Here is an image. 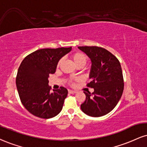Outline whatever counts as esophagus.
<instances>
[{"label": "esophagus", "mask_w": 147, "mask_h": 147, "mask_svg": "<svg viewBox=\"0 0 147 147\" xmlns=\"http://www.w3.org/2000/svg\"><path fill=\"white\" fill-rule=\"evenodd\" d=\"M68 93L69 94H73L77 93V91H75V90H69Z\"/></svg>", "instance_id": "obj_1"}]
</instances>
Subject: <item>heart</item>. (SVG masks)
<instances>
[{
	"label": "heart",
	"instance_id": "b5f03b06",
	"mask_svg": "<svg viewBox=\"0 0 147 147\" xmlns=\"http://www.w3.org/2000/svg\"><path fill=\"white\" fill-rule=\"evenodd\" d=\"M71 58L73 61V62L75 63V64L77 67H83L86 64L88 61V57L86 54L82 52H79V51H77V52L74 53L73 54L71 55ZM63 59H60L59 61L57 63V68H59L60 66L62 63ZM79 78H71L68 79V84L71 86H73L75 84V81H79Z\"/></svg>",
	"mask_w": 147,
	"mask_h": 147
}]
</instances>
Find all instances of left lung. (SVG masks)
<instances>
[{
    "instance_id": "left-lung-1",
    "label": "left lung",
    "mask_w": 147,
    "mask_h": 147,
    "mask_svg": "<svg viewBox=\"0 0 147 147\" xmlns=\"http://www.w3.org/2000/svg\"><path fill=\"white\" fill-rule=\"evenodd\" d=\"M90 58V81L87 84L94 88L92 93L84 92L86 100L81 105L85 114L100 117L116 107L124 90V80L120 61L112 53L102 47H79Z\"/></svg>"
}]
</instances>
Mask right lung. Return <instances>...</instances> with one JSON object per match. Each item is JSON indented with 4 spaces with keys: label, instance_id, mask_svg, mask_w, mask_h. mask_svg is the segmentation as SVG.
<instances>
[{
    "label": "right lung",
    "instance_id": "1",
    "mask_svg": "<svg viewBox=\"0 0 147 147\" xmlns=\"http://www.w3.org/2000/svg\"><path fill=\"white\" fill-rule=\"evenodd\" d=\"M70 51L71 47L40 49L20 63L16 79L19 96L24 107L37 117L53 118L62 109L68 90L60 87L51 93L48 78L55 72L57 61Z\"/></svg>",
    "mask_w": 147,
    "mask_h": 147
}]
</instances>
